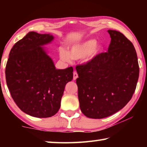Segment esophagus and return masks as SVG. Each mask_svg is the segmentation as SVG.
<instances>
[{"instance_id": "obj_1", "label": "esophagus", "mask_w": 147, "mask_h": 147, "mask_svg": "<svg viewBox=\"0 0 147 147\" xmlns=\"http://www.w3.org/2000/svg\"><path fill=\"white\" fill-rule=\"evenodd\" d=\"M77 78H78V73H77L76 71H74L73 73V80H76V79Z\"/></svg>"}]
</instances>
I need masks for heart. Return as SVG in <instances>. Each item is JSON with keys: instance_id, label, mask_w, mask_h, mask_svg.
Segmentation results:
<instances>
[{"instance_id": "b5f03b06", "label": "heart", "mask_w": 147, "mask_h": 147, "mask_svg": "<svg viewBox=\"0 0 147 147\" xmlns=\"http://www.w3.org/2000/svg\"><path fill=\"white\" fill-rule=\"evenodd\" d=\"M102 50L100 43H96L94 39H89L74 43L68 47V50L61 48L59 55L61 58L66 61L73 59H84V62L89 63L93 61Z\"/></svg>"}]
</instances>
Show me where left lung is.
<instances>
[{
    "label": "left lung",
    "instance_id": "1",
    "mask_svg": "<svg viewBox=\"0 0 147 147\" xmlns=\"http://www.w3.org/2000/svg\"><path fill=\"white\" fill-rule=\"evenodd\" d=\"M108 52L76 67L80 108L84 115L102 119L125 106L139 78L138 56L131 42L120 32L109 30Z\"/></svg>",
    "mask_w": 147,
    "mask_h": 147
}]
</instances>
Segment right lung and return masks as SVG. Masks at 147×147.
I'll return each instance as SVG.
<instances>
[{
  "label": "right lung",
  "instance_id": "add662e5",
  "mask_svg": "<svg viewBox=\"0 0 147 147\" xmlns=\"http://www.w3.org/2000/svg\"><path fill=\"white\" fill-rule=\"evenodd\" d=\"M51 34L30 32L11 49L6 66V80L12 98L26 114L50 117L58 112L73 68L56 69L43 46L53 41Z\"/></svg>",
  "mask_w": 147,
  "mask_h": 147
}]
</instances>
